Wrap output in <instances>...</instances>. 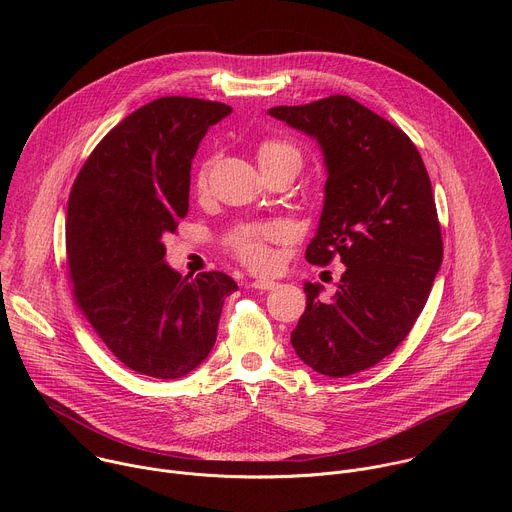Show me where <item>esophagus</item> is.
<instances>
[{
	"label": "esophagus",
	"instance_id": "1",
	"mask_svg": "<svg viewBox=\"0 0 512 512\" xmlns=\"http://www.w3.org/2000/svg\"><path fill=\"white\" fill-rule=\"evenodd\" d=\"M251 287L261 289V291H269V289L277 287V281H273V279H255V281H251Z\"/></svg>",
	"mask_w": 512,
	"mask_h": 512
}]
</instances>
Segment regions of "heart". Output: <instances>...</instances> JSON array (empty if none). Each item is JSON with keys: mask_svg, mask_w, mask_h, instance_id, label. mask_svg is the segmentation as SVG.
<instances>
[{"mask_svg": "<svg viewBox=\"0 0 512 512\" xmlns=\"http://www.w3.org/2000/svg\"><path fill=\"white\" fill-rule=\"evenodd\" d=\"M257 160L261 166L265 164H289L296 170L302 166V152L296 143L285 141V139H265L259 150H257ZM210 160L202 164L198 172V182L204 184L208 170H210ZM291 229L283 221H263V223H249V225H239L227 235V247L231 253L243 261L245 265L253 269H269L275 263V251L273 245L289 239Z\"/></svg>", "mask_w": 512, "mask_h": 512, "instance_id": "obj_1", "label": "heart"}]
</instances>
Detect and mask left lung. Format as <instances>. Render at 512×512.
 Listing matches in <instances>:
<instances>
[{"label":"left lung","mask_w":512,"mask_h":512,"mask_svg":"<svg viewBox=\"0 0 512 512\" xmlns=\"http://www.w3.org/2000/svg\"><path fill=\"white\" fill-rule=\"evenodd\" d=\"M269 115L322 145L326 198L306 259L346 265L332 302L318 298L320 285H304L306 312L291 344L316 373L350 377L407 338L442 265L429 174L405 131L348 95Z\"/></svg>","instance_id":"obj_1"}]
</instances>
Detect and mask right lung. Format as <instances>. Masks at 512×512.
<instances>
[{"label":"right lung","instance_id":"right-lung-1","mask_svg":"<svg viewBox=\"0 0 512 512\" xmlns=\"http://www.w3.org/2000/svg\"><path fill=\"white\" fill-rule=\"evenodd\" d=\"M231 111L194 97L156 99L97 143L72 184V298L113 356L139 375L180 379L194 371L214 346L225 298L237 291L223 271H172L162 241L188 212L200 139Z\"/></svg>","mask_w":512,"mask_h":512}]
</instances>
